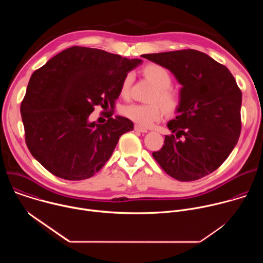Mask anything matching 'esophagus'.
Instances as JSON below:
<instances>
[{
	"mask_svg": "<svg viewBox=\"0 0 263 263\" xmlns=\"http://www.w3.org/2000/svg\"><path fill=\"white\" fill-rule=\"evenodd\" d=\"M134 130L137 131V132H141V133H146V132H147V130H146L145 128H142V127H140V126H138V125H135V126H134Z\"/></svg>",
	"mask_w": 263,
	"mask_h": 263,
	"instance_id": "34e87169",
	"label": "esophagus"
}]
</instances>
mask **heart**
I'll return each mask as SVG.
<instances>
[{
  "mask_svg": "<svg viewBox=\"0 0 263 263\" xmlns=\"http://www.w3.org/2000/svg\"><path fill=\"white\" fill-rule=\"evenodd\" d=\"M142 73L156 87L149 97V101L154 103L128 104L122 108V114L136 125L148 128L161 120L164 112L163 108L166 114L175 115L181 107L182 96L178 90L171 87L173 84V76L166 67L160 64L151 63L143 67ZM133 81V73L128 72L121 84L122 97L127 98L130 96ZM156 101L160 102L162 105L156 103Z\"/></svg>",
  "mask_w": 263,
  "mask_h": 263,
  "instance_id": "heart-1",
  "label": "heart"
}]
</instances>
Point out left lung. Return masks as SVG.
Listing matches in <instances>:
<instances>
[{
  "label": "left lung",
  "instance_id": "left-lung-1",
  "mask_svg": "<svg viewBox=\"0 0 263 263\" xmlns=\"http://www.w3.org/2000/svg\"><path fill=\"white\" fill-rule=\"evenodd\" d=\"M170 69L183 86L182 104L168 122L171 135L154 159L178 181L201 179L228 158L241 131V90L230 70L197 50L145 54Z\"/></svg>",
  "mask_w": 263,
  "mask_h": 263
}]
</instances>
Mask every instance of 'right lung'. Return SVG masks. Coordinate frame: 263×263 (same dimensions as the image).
<instances>
[{"label":"right lung","mask_w":263,"mask_h":263,"mask_svg":"<svg viewBox=\"0 0 263 263\" xmlns=\"http://www.w3.org/2000/svg\"><path fill=\"white\" fill-rule=\"evenodd\" d=\"M141 62L103 50L71 47L36 69L21 104L25 140L32 156L65 180L92 177L109 160L133 123L104 111L106 123H89L95 106L114 107L129 70Z\"/></svg>","instance_id":"right-lung-1"}]
</instances>
